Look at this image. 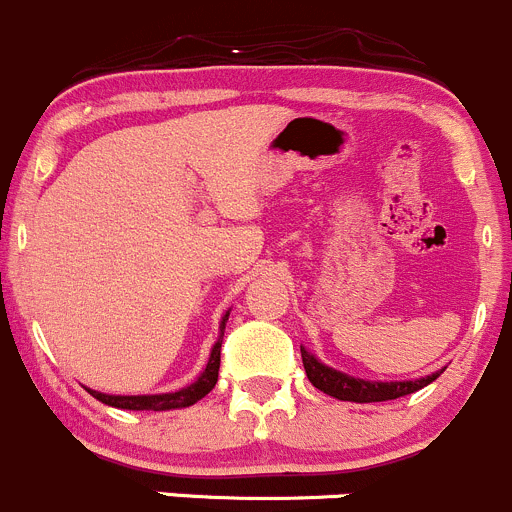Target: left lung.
Segmentation results:
<instances>
[{
    "label": "left lung",
    "mask_w": 512,
    "mask_h": 512,
    "mask_svg": "<svg viewBox=\"0 0 512 512\" xmlns=\"http://www.w3.org/2000/svg\"><path fill=\"white\" fill-rule=\"evenodd\" d=\"M301 358L303 368H306V376L318 391H323L326 396L338 398V401H351V403H381V401H393V398L408 396V393L421 391L423 386L433 383L445 368L430 373L426 378H416V381H366V378L348 376V373L336 371V368L326 366V363L318 361L313 353H308L301 346Z\"/></svg>",
    "instance_id": "left-lung-1"
}]
</instances>
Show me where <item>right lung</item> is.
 Wrapping results in <instances>:
<instances>
[{
	"label": "right lung",
	"mask_w": 512,
	"mask_h": 512,
	"mask_svg": "<svg viewBox=\"0 0 512 512\" xmlns=\"http://www.w3.org/2000/svg\"><path fill=\"white\" fill-rule=\"evenodd\" d=\"M226 321H229V311L221 316L219 323V338H216L214 348H211V356L206 368L201 371V376L196 378L191 386L179 388L174 393H154V396H109V393H99V391H91V396L96 401L106 403L111 408H124V411H174V408H189L194 406L196 401L211 393V388L216 386L219 381V366H221V341H224V328Z\"/></svg>",
	"instance_id": "add662e5"
}]
</instances>
